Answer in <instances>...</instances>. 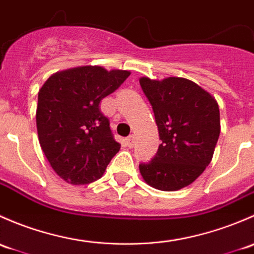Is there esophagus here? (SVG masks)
Masks as SVG:
<instances>
[{
	"label": "esophagus",
	"mask_w": 254,
	"mask_h": 254,
	"mask_svg": "<svg viewBox=\"0 0 254 254\" xmlns=\"http://www.w3.org/2000/svg\"><path fill=\"white\" fill-rule=\"evenodd\" d=\"M126 143L128 145V148H133L134 146V135H129V137L126 138Z\"/></svg>",
	"instance_id": "34e87169"
}]
</instances>
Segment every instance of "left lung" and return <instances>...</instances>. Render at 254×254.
<instances>
[{
    "instance_id": "left-lung-1",
    "label": "left lung",
    "mask_w": 254,
    "mask_h": 254,
    "mask_svg": "<svg viewBox=\"0 0 254 254\" xmlns=\"http://www.w3.org/2000/svg\"><path fill=\"white\" fill-rule=\"evenodd\" d=\"M140 87L153 106L161 144L150 163L139 165L153 188L179 190L194 182L213 159L220 134L215 98L186 78L142 77Z\"/></svg>"
}]
</instances>
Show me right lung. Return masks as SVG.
Listing matches in <instances>:
<instances>
[{
	"instance_id": "right-lung-1",
	"label": "right lung",
	"mask_w": 254,
	"mask_h": 254,
	"mask_svg": "<svg viewBox=\"0 0 254 254\" xmlns=\"http://www.w3.org/2000/svg\"><path fill=\"white\" fill-rule=\"evenodd\" d=\"M130 74L100 66H80L49 77L39 90V143L54 171L70 185L100 179L121 144L99 109Z\"/></svg>"
}]
</instances>
